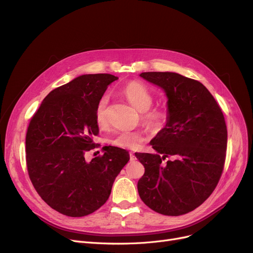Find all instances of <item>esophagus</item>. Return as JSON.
<instances>
[{"label": "esophagus", "instance_id": "esophagus-1", "mask_svg": "<svg viewBox=\"0 0 253 253\" xmlns=\"http://www.w3.org/2000/svg\"><path fill=\"white\" fill-rule=\"evenodd\" d=\"M129 157H130V161H134L135 160V156H134V154H132V153H130L129 154Z\"/></svg>", "mask_w": 253, "mask_h": 253}]
</instances>
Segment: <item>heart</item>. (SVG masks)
<instances>
[{
    "mask_svg": "<svg viewBox=\"0 0 253 253\" xmlns=\"http://www.w3.org/2000/svg\"><path fill=\"white\" fill-rule=\"evenodd\" d=\"M123 95L135 109L141 112L142 122L153 129H161L168 120V112L161 106L151 108L154 97L150 89L140 82L132 81L122 89ZM108 96H103L99 100L96 112L95 121L98 127L104 128L108 126ZM145 140V135L141 131H122L111 138L114 147L126 150H137Z\"/></svg>",
    "mask_w": 253,
    "mask_h": 253,
    "instance_id": "obj_1",
    "label": "heart"
}]
</instances>
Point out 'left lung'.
I'll use <instances>...</instances> for the list:
<instances>
[{
  "instance_id": "8db88e82",
  "label": "left lung",
  "mask_w": 253,
  "mask_h": 253,
  "mask_svg": "<svg viewBox=\"0 0 253 253\" xmlns=\"http://www.w3.org/2000/svg\"><path fill=\"white\" fill-rule=\"evenodd\" d=\"M140 77L165 90L168 121L151 141L157 154L135 153L144 167L139 197L158 213H189L207 200L222 174L228 143L223 114L197 80L169 72Z\"/></svg>"
}]
</instances>
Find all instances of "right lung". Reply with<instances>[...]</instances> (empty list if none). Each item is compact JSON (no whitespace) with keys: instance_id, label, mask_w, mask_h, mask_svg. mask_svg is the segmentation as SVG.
I'll return each mask as SVG.
<instances>
[{"instance_id":"right-lung-1","label":"right lung","mask_w":253,"mask_h":253,"mask_svg":"<svg viewBox=\"0 0 253 253\" xmlns=\"http://www.w3.org/2000/svg\"><path fill=\"white\" fill-rule=\"evenodd\" d=\"M110 74L80 76L52 90L31 119L25 137L30 179L39 196L59 213L71 217L91 214L111 195L113 183L129 161L124 149L104 147L103 155L85 160L99 148L95 121L97 104Z\"/></svg>"}]
</instances>
